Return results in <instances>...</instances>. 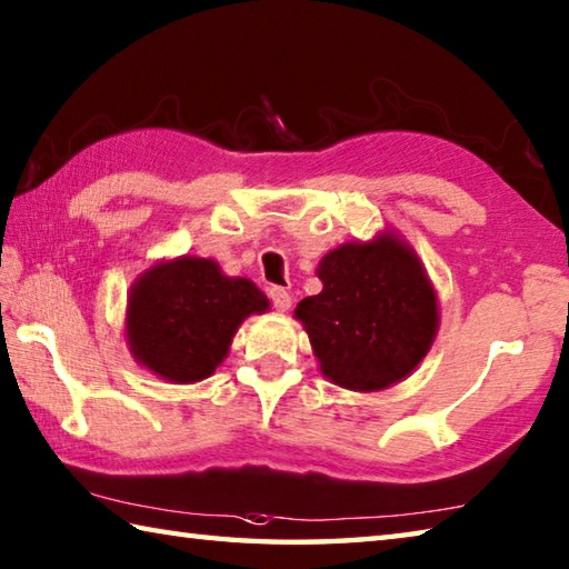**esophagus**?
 Segmentation results:
<instances>
[{"label": "esophagus", "mask_w": 569, "mask_h": 569, "mask_svg": "<svg viewBox=\"0 0 569 569\" xmlns=\"http://www.w3.org/2000/svg\"><path fill=\"white\" fill-rule=\"evenodd\" d=\"M268 298H271L276 311H288V308H291V293L281 286H273L271 291H268Z\"/></svg>", "instance_id": "34e87169"}]
</instances>
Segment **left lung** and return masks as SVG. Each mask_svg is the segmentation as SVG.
I'll return each mask as SVG.
<instances>
[{
	"instance_id": "obj_1",
	"label": "left lung",
	"mask_w": 569,
	"mask_h": 569,
	"mask_svg": "<svg viewBox=\"0 0 569 569\" xmlns=\"http://www.w3.org/2000/svg\"><path fill=\"white\" fill-rule=\"evenodd\" d=\"M323 291L296 308L323 376L348 390H380L406 378L438 330L436 291L396 236L346 243L318 266Z\"/></svg>"
}]
</instances>
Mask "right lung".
<instances>
[{"label": "right lung", "instance_id": "obj_1", "mask_svg": "<svg viewBox=\"0 0 569 569\" xmlns=\"http://www.w3.org/2000/svg\"><path fill=\"white\" fill-rule=\"evenodd\" d=\"M266 296L246 278H229L209 258H177L143 273L129 296L127 330L141 366L169 383L209 378L233 333Z\"/></svg>", "mask_w": 569, "mask_h": 569}]
</instances>
